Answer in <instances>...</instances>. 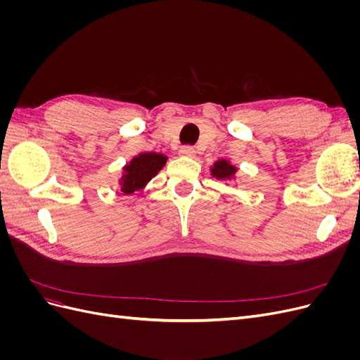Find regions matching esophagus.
<instances>
[{"label": "esophagus", "mask_w": 360, "mask_h": 360, "mask_svg": "<svg viewBox=\"0 0 360 360\" xmlns=\"http://www.w3.org/2000/svg\"><path fill=\"white\" fill-rule=\"evenodd\" d=\"M195 153H197V151H195V148H193V147H191V146H184V147H181V148H180V155H181V156L193 158V156H195Z\"/></svg>", "instance_id": "esophagus-1"}]
</instances>
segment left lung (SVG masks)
<instances>
[{
  "label": "left lung",
  "instance_id": "8db88e82",
  "mask_svg": "<svg viewBox=\"0 0 360 360\" xmlns=\"http://www.w3.org/2000/svg\"><path fill=\"white\" fill-rule=\"evenodd\" d=\"M237 168L233 167L228 160H217L214 162V167L212 168V176L219 180H230L234 177Z\"/></svg>",
  "mask_w": 360,
  "mask_h": 360
}]
</instances>
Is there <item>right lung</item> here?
Instances as JSON below:
<instances>
[{"instance_id":"obj_1","label":"right lung","mask_w":360,"mask_h":360,"mask_svg":"<svg viewBox=\"0 0 360 360\" xmlns=\"http://www.w3.org/2000/svg\"><path fill=\"white\" fill-rule=\"evenodd\" d=\"M167 159V156H163L160 153H153V151L135 156L130 160V163H127L123 168L124 172L122 179H120L122 192L129 195L134 193L135 191L143 189L146 184L165 167Z\"/></svg>"}]
</instances>
